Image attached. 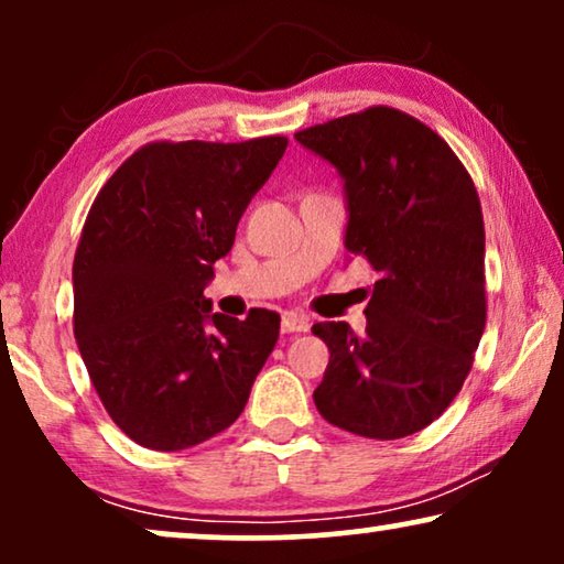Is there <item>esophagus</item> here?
I'll list each match as a JSON object with an SVG mask.
<instances>
[{"mask_svg": "<svg viewBox=\"0 0 564 564\" xmlns=\"http://www.w3.org/2000/svg\"><path fill=\"white\" fill-rule=\"evenodd\" d=\"M282 330L284 334H305V330H311V318L303 313H284Z\"/></svg>", "mask_w": 564, "mask_h": 564, "instance_id": "1", "label": "esophagus"}]
</instances>
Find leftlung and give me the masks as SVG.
<instances>
[{
    "mask_svg": "<svg viewBox=\"0 0 564 564\" xmlns=\"http://www.w3.org/2000/svg\"><path fill=\"white\" fill-rule=\"evenodd\" d=\"M295 138L338 169L346 249L380 274L365 336L341 321L313 326L330 351L315 408L357 436H411L457 398L485 328L475 182L442 135L395 107H367Z\"/></svg>",
    "mask_w": 564,
    "mask_h": 564,
    "instance_id": "8db88e82",
    "label": "left lung"
}]
</instances>
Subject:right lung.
<instances>
[{
	"mask_svg": "<svg viewBox=\"0 0 564 564\" xmlns=\"http://www.w3.org/2000/svg\"><path fill=\"white\" fill-rule=\"evenodd\" d=\"M284 149V135L145 143L91 203L74 257V336L105 411L135 444L187 449L241 415L280 315L210 313L203 290Z\"/></svg>",
	"mask_w": 564,
	"mask_h": 564,
	"instance_id": "1",
	"label": "right lung"
}]
</instances>
